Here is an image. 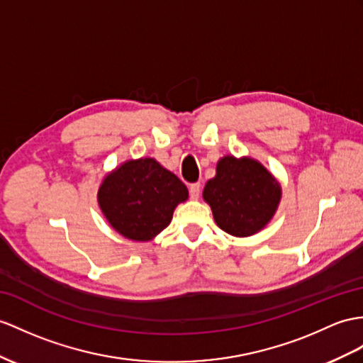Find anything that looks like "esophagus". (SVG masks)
Listing matches in <instances>:
<instances>
[{"mask_svg": "<svg viewBox=\"0 0 363 363\" xmlns=\"http://www.w3.org/2000/svg\"><path fill=\"white\" fill-rule=\"evenodd\" d=\"M201 194V184L200 183H192L189 188V196L192 200H197Z\"/></svg>", "mask_w": 363, "mask_h": 363, "instance_id": "obj_1", "label": "esophagus"}]
</instances>
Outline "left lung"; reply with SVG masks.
<instances>
[{"instance_id":"obj_1","label":"left lung","mask_w":363,"mask_h":363,"mask_svg":"<svg viewBox=\"0 0 363 363\" xmlns=\"http://www.w3.org/2000/svg\"><path fill=\"white\" fill-rule=\"evenodd\" d=\"M280 197L279 182L250 157L220 158L216 177L203 189L217 226L234 237L262 231L276 214Z\"/></svg>"}]
</instances>
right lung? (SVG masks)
I'll return each instance as SVG.
<instances>
[{
  "mask_svg": "<svg viewBox=\"0 0 363 363\" xmlns=\"http://www.w3.org/2000/svg\"><path fill=\"white\" fill-rule=\"evenodd\" d=\"M103 216L118 234L149 242L171 223L188 188L154 158L128 160L104 177L99 189Z\"/></svg>",
  "mask_w": 363,
  "mask_h": 363,
  "instance_id": "right-lung-1",
  "label": "right lung"
}]
</instances>
